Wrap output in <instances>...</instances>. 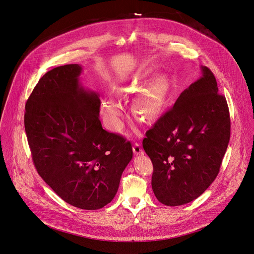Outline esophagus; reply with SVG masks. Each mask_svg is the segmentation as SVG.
Returning a JSON list of instances; mask_svg holds the SVG:
<instances>
[{
  "label": "esophagus",
  "mask_w": 254,
  "mask_h": 254,
  "mask_svg": "<svg viewBox=\"0 0 254 254\" xmlns=\"http://www.w3.org/2000/svg\"><path fill=\"white\" fill-rule=\"evenodd\" d=\"M132 150H133V153L135 155H142L144 152H143V149L141 148L140 144L139 143H135L132 147Z\"/></svg>",
  "instance_id": "obj_1"
}]
</instances>
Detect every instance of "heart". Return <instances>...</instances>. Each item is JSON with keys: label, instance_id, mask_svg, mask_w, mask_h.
<instances>
[{"label": "heart", "instance_id": "obj_1", "mask_svg": "<svg viewBox=\"0 0 254 254\" xmlns=\"http://www.w3.org/2000/svg\"><path fill=\"white\" fill-rule=\"evenodd\" d=\"M142 85L138 83H131L121 88L124 92L138 93ZM169 87L166 78L161 77L154 81L150 86L137 95L132 103V111L136 119L145 124H152L158 121L163 115ZM99 113L104 125L110 130L119 131L123 127V108L121 104L114 99H105L101 102Z\"/></svg>", "mask_w": 254, "mask_h": 254}]
</instances>
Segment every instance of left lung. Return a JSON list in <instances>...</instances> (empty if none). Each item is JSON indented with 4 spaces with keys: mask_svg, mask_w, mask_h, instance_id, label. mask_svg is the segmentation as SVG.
<instances>
[{
    "mask_svg": "<svg viewBox=\"0 0 254 254\" xmlns=\"http://www.w3.org/2000/svg\"><path fill=\"white\" fill-rule=\"evenodd\" d=\"M174 106L146 132L143 148L153 164L152 189L169 206L199 197L216 178L230 140L225 96L205 66Z\"/></svg>",
    "mask_w": 254,
    "mask_h": 254,
    "instance_id": "left-lung-1",
    "label": "left lung"
}]
</instances>
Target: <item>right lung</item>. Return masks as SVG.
I'll use <instances>...</instances> for the list:
<instances>
[{
  "mask_svg": "<svg viewBox=\"0 0 254 254\" xmlns=\"http://www.w3.org/2000/svg\"><path fill=\"white\" fill-rule=\"evenodd\" d=\"M79 64L46 73L25 106L24 126L34 166L67 203L87 210L108 204L117 194L132 147L102 128L100 100L80 85Z\"/></svg>",
  "mask_w": 254,
  "mask_h": 254,
  "instance_id": "obj_1",
  "label": "right lung"
}]
</instances>
